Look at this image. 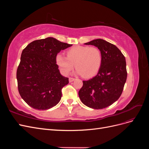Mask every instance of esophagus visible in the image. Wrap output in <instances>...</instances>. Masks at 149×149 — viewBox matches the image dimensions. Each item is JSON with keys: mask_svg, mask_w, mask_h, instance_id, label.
Segmentation results:
<instances>
[{"mask_svg": "<svg viewBox=\"0 0 149 149\" xmlns=\"http://www.w3.org/2000/svg\"><path fill=\"white\" fill-rule=\"evenodd\" d=\"M75 79L74 78H69V81L71 83V82H73V81Z\"/></svg>", "mask_w": 149, "mask_h": 149, "instance_id": "obj_1", "label": "esophagus"}]
</instances>
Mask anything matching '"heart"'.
<instances>
[{
    "instance_id": "heart-1",
    "label": "heart",
    "mask_w": 149,
    "mask_h": 149,
    "mask_svg": "<svg viewBox=\"0 0 149 149\" xmlns=\"http://www.w3.org/2000/svg\"><path fill=\"white\" fill-rule=\"evenodd\" d=\"M66 54L67 56L61 53L56 56V63L65 74H68L74 65L76 73L89 78L95 74L101 65L102 53L96 47L76 46L70 48Z\"/></svg>"
}]
</instances>
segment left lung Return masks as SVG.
Returning a JSON list of instances; mask_svg holds the SVG:
<instances>
[{"label":"left lung","mask_w":149,"mask_h":149,"mask_svg":"<svg viewBox=\"0 0 149 149\" xmlns=\"http://www.w3.org/2000/svg\"><path fill=\"white\" fill-rule=\"evenodd\" d=\"M84 44L100 49L102 63L97 75L83 81L79 97L89 107L104 109L118 100L123 93L127 76L125 58L118 47L102 39L93 40Z\"/></svg>","instance_id":"8db88e82"}]
</instances>
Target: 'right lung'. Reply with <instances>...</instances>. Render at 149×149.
<instances>
[{"instance_id": "1", "label": "right lung", "mask_w": 149, "mask_h": 149, "mask_svg": "<svg viewBox=\"0 0 149 149\" xmlns=\"http://www.w3.org/2000/svg\"><path fill=\"white\" fill-rule=\"evenodd\" d=\"M71 46L48 37L35 40L23 49L17 79L20 95L28 105L35 109L47 110L60 102L61 89L69 80L60 74L56 56Z\"/></svg>"}]
</instances>
